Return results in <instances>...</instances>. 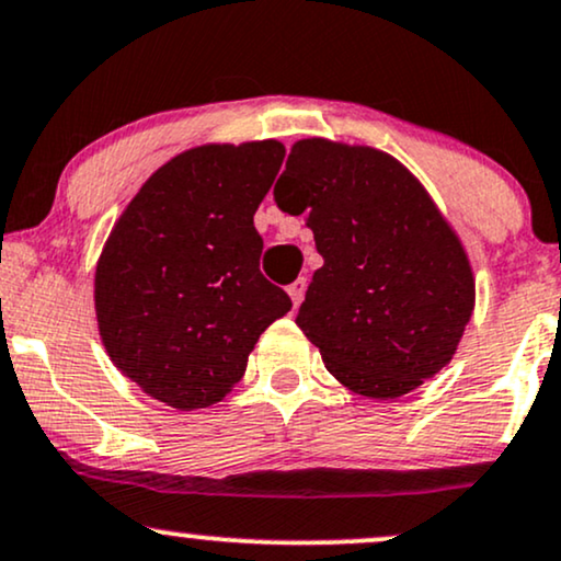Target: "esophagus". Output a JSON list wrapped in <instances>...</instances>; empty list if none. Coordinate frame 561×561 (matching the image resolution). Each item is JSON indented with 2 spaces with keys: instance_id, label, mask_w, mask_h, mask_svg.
<instances>
[{
  "instance_id": "esophagus-1",
  "label": "esophagus",
  "mask_w": 561,
  "mask_h": 561,
  "mask_svg": "<svg viewBox=\"0 0 561 561\" xmlns=\"http://www.w3.org/2000/svg\"><path fill=\"white\" fill-rule=\"evenodd\" d=\"M306 287H308L306 276H300V279H295L293 285L287 287V295H289V300H293L295 308H298L300 302H302V295H306Z\"/></svg>"
}]
</instances>
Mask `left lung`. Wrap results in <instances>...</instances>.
<instances>
[{"mask_svg":"<svg viewBox=\"0 0 561 561\" xmlns=\"http://www.w3.org/2000/svg\"><path fill=\"white\" fill-rule=\"evenodd\" d=\"M274 201L313 229L323 266L295 323L336 381L394 400L447 366L473 316L476 279L410 170L376 148L306 138L289 151Z\"/></svg>","mask_w":561,"mask_h":561,"instance_id":"1","label":"left lung"}]
</instances>
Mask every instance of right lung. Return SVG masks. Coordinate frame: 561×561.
Segmentation results:
<instances>
[{
    "label": "right lung",
    "instance_id": "1",
    "mask_svg": "<svg viewBox=\"0 0 561 561\" xmlns=\"http://www.w3.org/2000/svg\"><path fill=\"white\" fill-rule=\"evenodd\" d=\"M285 159L279 140L211 144L159 167L96 266V319L127 379L178 410L208 408L293 300L261 274L253 214Z\"/></svg>",
    "mask_w": 561,
    "mask_h": 561
}]
</instances>
